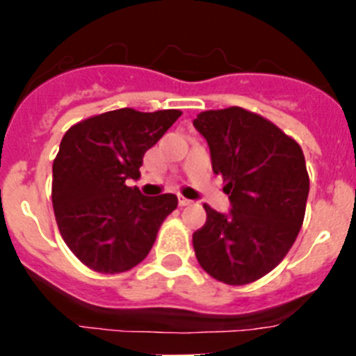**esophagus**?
Segmentation results:
<instances>
[{"mask_svg":"<svg viewBox=\"0 0 356 356\" xmlns=\"http://www.w3.org/2000/svg\"><path fill=\"white\" fill-rule=\"evenodd\" d=\"M178 203H180V207H188V205H193V201L187 200V197H184V196L178 197Z\"/></svg>","mask_w":356,"mask_h":356,"instance_id":"34e87169","label":"esophagus"}]
</instances>
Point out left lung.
I'll return each mask as SVG.
<instances>
[{"label":"left lung","instance_id":"obj_1","mask_svg":"<svg viewBox=\"0 0 356 356\" xmlns=\"http://www.w3.org/2000/svg\"><path fill=\"white\" fill-rule=\"evenodd\" d=\"M194 127L232 203L228 216L203 205L207 222L193 235L197 262L222 284L257 282L285 259L303 225L310 188L303 149L241 106L201 112Z\"/></svg>","mask_w":356,"mask_h":356}]
</instances>
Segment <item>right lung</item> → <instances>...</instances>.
Masks as SVG:
<instances>
[{
    "label": "right lung",
    "instance_id": "obj_1",
    "mask_svg": "<svg viewBox=\"0 0 356 356\" xmlns=\"http://www.w3.org/2000/svg\"><path fill=\"white\" fill-rule=\"evenodd\" d=\"M180 115L110 110L62 137L53 160V210L67 248L92 271L115 275L143 262L163 219L178 207L175 194L143 196L127 180L139 178L144 153Z\"/></svg>",
    "mask_w": 356,
    "mask_h": 356
}]
</instances>
